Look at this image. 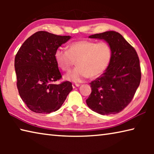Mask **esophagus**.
Here are the masks:
<instances>
[{
    "label": "esophagus",
    "mask_w": 154,
    "mask_h": 154,
    "mask_svg": "<svg viewBox=\"0 0 154 154\" xmlns=\"http://www.w3.org/2000/svg\"><path fill=\"white\" fill-rule=\"evenodd\" d=\"M79 83H72V88H77V87H79Z\"/></svg>",
    "instance_id": "1"
}]
</instances>
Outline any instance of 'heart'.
<instances>
[{
	"label": "heart",
	"instance_id": "1",
	"mask_svg": "<svg viewBox=\"0 0 154 154\" xmlns=\"http://www.w3.org/2000/svg\"><path fill=\"white\" fill-rule=\"evenodd\" d=\"M113 51L106 41H75L69 49L58 48L54 52L57 66L67 71L76 60L77 66L65 75L67 80L81 82L88 77L96 78L105 72L111 61Z\"/></svg>",
	"mask_w": 154,
	"mask_h": 154
}]
</instances>
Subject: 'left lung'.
<instances>
[{"instance_id": "left-lung-1", "label": "left lung", "mask_w": 154, "mask_h": 154, "mask_svg": "<svg viewBox=\"0 0 154 154\" xmlns=\"http://www.w3.org/2000/svg\"><path fill=\"white\" fill-rule=\"evenodd\" d=\"M104 39L113 51L105 72L90 83L92 92L86 100L92 111L101 115L118 113L131 102L141 79L139 56L120 34L107 31L89 36Z\"/></svg>"}]
</instances>
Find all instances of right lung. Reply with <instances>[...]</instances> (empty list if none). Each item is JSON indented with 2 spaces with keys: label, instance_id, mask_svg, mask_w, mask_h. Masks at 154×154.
Instances as JSON below:
<instances>
[{
  "label": "right lung",
  "instance_id": "add662e5",
  "mask_svg": "<svg viewBox=\"0 0 154 154\" xmlns=\"http://www.w3.org/2000/svg\"><path fill=\"white\" fill-rule=\"evenodd\" d=\"M70 38V36L38 31L18 50L14 64L17 88L21 98L32 111L47 114L58 110L72 90L68 81L54 84L62 78L54 52Z\"/></svg>",
  "mask_w": 154,
  "mask_h": 154
}]
</instances>
